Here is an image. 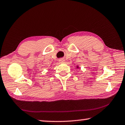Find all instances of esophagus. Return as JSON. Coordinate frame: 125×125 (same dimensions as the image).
Segmentation results:
<instances>
[{"mask_svg": "<svg viewBox=\"0 0 125 125\" xmlns=\"http://www.w3.org/2000/svg\"><path fill=\"white\" fill-rule=\"evenodd\" d=\"M59 62H60V63H64L65 62V60L63 58H61L59 60Z\"/></svg>", "mask_w": 125, "mask_h": 125, "instance_id": "obj_1", "label": "esophagus"}]
</instances>
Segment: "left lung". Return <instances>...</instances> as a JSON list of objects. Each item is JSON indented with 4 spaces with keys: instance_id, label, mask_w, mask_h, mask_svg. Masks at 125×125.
Instances as JSON below:
<instances>
[{
    "instance_id": "1",
    "label": "left lung",
    "mask_w": 125,
    "mask_h": 125,
    "mask_svg": "<svg viewBox=\"0 0 125 125\" xmlns=\"http://www.w3.org/2000/svg\"><path fill=\"white\" fill-rule=\"evenodd\" d=\"M77 68H79V67H77Z\"/></svg>"
}]
</instances>
